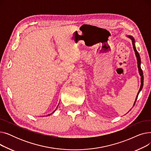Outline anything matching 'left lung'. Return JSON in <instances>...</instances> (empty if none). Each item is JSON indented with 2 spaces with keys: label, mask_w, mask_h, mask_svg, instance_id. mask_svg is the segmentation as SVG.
<instances>
[{
  "label": "left lung",
  "mask_w": 151,
  "mask_h": 151,
  "mask_svg": "<svg viewBox=\"0 0 151 151\" xmlns=\"http://www.w3.org/2000/svg\"><path fill=\"white\" fill-rule=\"evenodd\" d=\"M127 37L128 38H130L132 40V45H133V50H134V54H135V55L137 57V65H138V72H139V74L141 76V86H140V88L139 89V91L137 93V96L136 97V99H135V101H134V104H133V106L134 105V104H135V102L137 100V98H138V95L140 92V91L142 90V87H143V80H144V77H143V73H142V71L141 68V58H140V56H139V54L138 53V52L137 51V49H136V46H135V41H134V38L131 36V35H127ZM131 110V109H130Z\"/></svg>",
  "instance_id": "obj_1"
}]
</instances>
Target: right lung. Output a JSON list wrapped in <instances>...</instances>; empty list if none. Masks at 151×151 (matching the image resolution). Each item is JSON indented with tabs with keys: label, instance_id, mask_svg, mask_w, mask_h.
<instances>
[{
	"label": "right lung",
	"instance_id": "add662e5",
	"mask_svg": "<svg viewBox=\"0 0 151 151\" xmlns=\"http://www.w3.org/2000/svg\"><path fill=\"white\" fill-rule=\"evenodd\" d=\"M58 108V107H57V108ZM55 110H56V109H55V110H54V111H53V112H52V113H54V112H55ZM51 114H48V115H47V116H50V115H51Z\"/></svg>",
	"mask_w": 151,
	"mask_h": 151
}]
</instances>
